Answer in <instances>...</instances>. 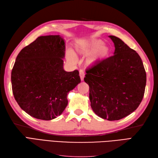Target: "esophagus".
<instances>
[{
  "label": "esophagus",
  "mask_w": 158,
  "mask_h": 158,
  "mask_svg": "<svg viewBox=\"0 0 158 158\" xmlns=\"http://www.w3.org/2000/svg\"><path fill=\"white\" fill-rule=\"evenodd\" d=\"M79 75H80L81 80L83 81L84 77H85V72H84V71L83 70V69H81V70L79 71Z\"/></svg>",
  "instance_id": "esophagus-1"
}]
</instances>
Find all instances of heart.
Wrapping results in <instances>:
<instances>
[{
  "instance_id": "1",
  "label": "heart",
  "mask_w": 158,
  "mask_h": 158,
  "mask_svg": "<svg viewBox=\"0 0 158 158\" xmlns=\"http://www.w3.org/2000/svg\"><path fill=\"white\" fill-rule=\"evenodd\" d=\"M103 44L104 42L100 40H91V41L83 44L81 46H79L77 48V51L78 52L83 55H90L93 54L88 60V62L91 64L104 59L105 57L108 56L109 54L108 48ZM67 56L69 60L73 62L75 61L74 54L72 51H68Z\"/></svg>"
}]
</instances>
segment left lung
Segmentation results:
<instances>
[{
    "label": "left lung",
    "mask_w": 158,
    "mask_h": 158,
    "mask_svg": "<svg viewBox=\"0 0 158 158\" xmlns=\"http://www.w3.org/2000/svg\"><path fill=\"white\" fill-rule=\"evenodd\" d=\"M114 55L86 71L91 107L104 119L118 120L136 110L143 100L146 73L141 57L120 38L109 35Z\"/></svg>",
    "instance_id": "1"
}]
</instances>
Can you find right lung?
I'll list each match as a JSON object with an SVG mask.
<instances>
[{
	"mask_svg": "<svg viewBox=\"0 0 158 158\" xmlns=\"http://www.w3.org/2000/svg\"><path fill=\"white\" fill-rule=\"evenodd\" d=\"M65 44L60 35L40 36L22 49L11 72L12 90L21 108L50 120L68 104L67 94L81 82L77 70L63 69Z\"/></svg>",
	"mask_w": 158,
	"mask_h": 158,
	"instance_id": "obj_1",
	"label": "right lung"
}]
</instances>
